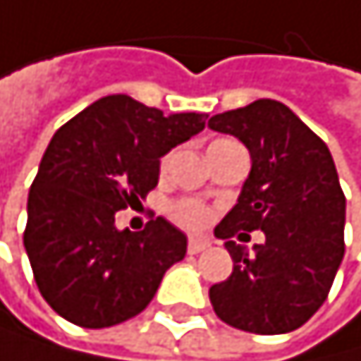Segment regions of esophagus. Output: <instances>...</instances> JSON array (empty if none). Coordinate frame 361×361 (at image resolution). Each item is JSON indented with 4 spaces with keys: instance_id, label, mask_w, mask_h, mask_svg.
<instances>
[{
    "instance_id": "esophagus-1",
    "label": "esophagus",
    "mask_w": 361,
    "mask_h": 361,
    "mask_svg": "<svg viewBox=\"0 0 361 361\" xmlns=\"http://www.w3.org/2000/svg\"><path fill=\"white\" fill-rule=\"evenodd\" d=\"M208 246H210V240H205V237H190V240H188V251L190 253H201Z\"/></svg>"
}]
</instances>
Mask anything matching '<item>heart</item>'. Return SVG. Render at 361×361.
Instances as JSON below:
<instances>
[{"label": "heart", "instance_id": "heart-1", "mask_svg": "<svg viewBox=\"0 0 361 361\" xmlns=\"http://www.w3.org/2000/svg\"><path fill=\"white\" fill-rule=\"evenodd\" d=\"M226 145H233V140H214L210 145V149H219V147H226ZM165 165H167V158L162 160V167H165ZM169 214H171L173 221L185 226V228H203L212 216L208 205H203L201 201H194V199L173 201L171 208H169Z\"/></svg>", "mask_w": 361, "mask_h": 361}]
</instances>
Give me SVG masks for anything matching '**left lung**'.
<instances>
[{
  "mask_svg": "<svg viewBox=\"0 0 361 361\" xmlns=\"http://www.w3.org/2000/svg\"><path fill=\"white\" fill-rule=\"evenodd\" d=\"M208 126L240 137L253 160L237 205L214 228L235 264L231 278L210 287V303L237 330L291 332L328 298L346 248V196L335 160L326 142L274 99L214 115ZM240 230H262L265 244L248 254L232 242L245 236Z\"/></svg>",
  "mask_w": 361,
  "mask_h": 361,
  "instance_id": "obj_1",
  "label": "left lung"
}]
</instances>
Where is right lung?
<instances>
[{
	"label": "right lung",
	"instance_id": "right-lung-1",
	"mask_svg": "<svg viewBox=\"0 0 361 361\" xmlns=\"http://www.w3.org/2000/svg\"><path fill=\"white\" fill-rule=\"evenodd\" d=\"M205 126L201 113L165 115L126 94L94 102L47 147L26 203L24 248L42 298L74 326L110 328L140 314L188 240L156 216L117 231L115 214L158 185L160 158Z\"/></svg>",
	"mask_w": 361,
	"mask_h": 361
}]
</instances>
